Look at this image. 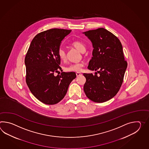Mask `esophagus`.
<instances>
[{"label": "esophagus", "mask_w": 149, "mask_h": 149, "mask_svg": "<svg viewBox=\"0 0 149 149\" xmlns=\"http://www.w3.org/2000/svg\"><path fill=\"white\" fill-rule=\"evenodd\" d=\"M76 74L77 77H79V76H81V75H82L81 73H79V72H77V73H76Z\"/></svg>", "instance_id": "34e87169"}]
</instances>
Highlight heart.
<instances>
[{"label":"heart","mask_w":149,"mask_h":149,"mask_svg":"<svg viewBox=\"0 0 149 149\" xmlns=\"http://www.w3.org/2000/svg\"><path fill=\"white\" fill-rule=\"evenodd\" d=\"M72 44L76 48V49L79 51L81 52H83L84 50H86L85 45L80 41H78V40L74 41L72 43ZM58 55L60 59L61 60V61H64L66 59L65 51L61 48H60L58 50ZM83 66H84V63L82 62L74 63H72L69 66H67L65 68V70L67 72H80L82 71Z\"/></svg>","instance_id":"obj_1"}]
</instances>
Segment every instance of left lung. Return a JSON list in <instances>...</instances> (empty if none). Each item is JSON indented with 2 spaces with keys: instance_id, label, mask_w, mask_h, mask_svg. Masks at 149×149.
Segmentation results:
<instances>
[{
  "instance_id": "1",
  "label": "left lung",
  "mask_w": 149,
  "mask_h": 149,
  "mask_svg": "<svg viewBox=\"0 0 149 149\" xmlns=\"http://www.w3.org/2000/svg\"><path fill=\"white\" fill-rule=\"evenodd\" d=\"M83 33L90 40L93 48L88 68L97 71L95 75L83 74L86 78L84 91L91 100L103 103L116 96L122 85L127 67L123 46L114 35L103 28Z\"/></svg>"
}]
</instances>
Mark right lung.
<instances>
[{
	"label": "right lung",
	"mask_w": 149,
	"mask_h": 149,
	"mask_svg": "<svg viewBox=\"0 0 149 149\" xmlns=\"http://www.w3.org/2000/svg\"><path fill=\"white\" fill-rule=\"evenodd\" d=\"M71 31L54 28L37 34L25 57L27 86L37 99L47 105L60 102L76 78L75 72L54 75L61 69L58 55L61 43Z\"/></svg>",
	"instance_id": "obj_1"
}]
</instances>
